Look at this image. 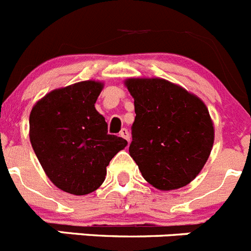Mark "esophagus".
Masks as SVG:
<instances>
[{"mask_svg":"<svg viewBox=\"0 0 251 251\" xmlns=\"http://www.w3.org/2000/svg\"><path fill=\"white\" fill-rule=\"evenodd\" d=\"M119 134H121V137H123L124 139H127L128 142L130 141L129 132H128V129H127V128H122V130H121V133H119Z\"/></svg>","mask_w":251,"mask_h":251,"instance_id":"34e87169","label":"esophagus"}]
</instances>
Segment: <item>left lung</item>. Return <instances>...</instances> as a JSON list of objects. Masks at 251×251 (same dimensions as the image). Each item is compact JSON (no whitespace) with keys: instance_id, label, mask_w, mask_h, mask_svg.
I'll return each instance as SVG.
<instances>
[{"instance_id":"1","label":"left lung","mask_w":251,"mask_h":251,"mask_svg":"<svg viewBox=\"0 0 251 251\" xmlns=\"http://www.w3.org/2000/svg\"><path fill=\"white\" fill-rule=\"evenodd\" d=\"M134 98L129 154L162 191L188 185L205 166L214 126L203 101L165 79H128Z\"/></svg>"}]
</instances>
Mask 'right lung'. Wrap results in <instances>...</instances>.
<instances>
[{
    "instance_id": "obj_1",
    "label": "right lung",
    "mask_w": 251,
    "mask_h": 251,
    "mask_svg": "<svg viewBox=\"0 0 251 251\" xmlns=\"http://www.w3.org/2000/svg\"><path fill=\"white\" fill-rule=\"evenodd\" d=\"M99 81H80L52 90L34 105L30 141L51 182L73 195L95 191L104 182L110 159L127 141L108 134V124L95 109Z\"/></svg>"
}]
</instances>
